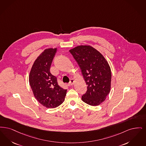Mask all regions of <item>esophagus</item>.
Here are the masks:
<instances>
[{
    "label": "esophagus",
    "mask_w": 146,
    "mask_h": 146,
    "mask_svg": "<svg viewBox=\"0 0 146 146\" xmlns=\"http://www.w3.org/2000/svg\"><path fill=\"white\" fill-rule=\"evenodd\" d=\"M74 82H75V80L72 78V79L70 80V82L69 83V86H72V85H73L74 84Z\"/></svg>",
    "instance_id": "obj_1"
}]
</instances>
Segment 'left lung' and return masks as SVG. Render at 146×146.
Returning a JSON list of instances; mask_svg holds the SVG:
<instances>
[{
  "mask_svg": "<svg viewBox=\"0 0 146 146\" xmlns=\"http://www.w3.org/2000/svg\"><path fill=\"white\" fill-rule=\"evenodd\" d=\"M69 51L80 67L87 85V90L82 96L83 102L93 106L99 105L111 89V71L107 60L90 46H78Z\"/></svg>",
  "mask_w": 146,
  "mask_h": 146,
  "instance_id": "1",
  "label": "left lung"
}]
</instances>
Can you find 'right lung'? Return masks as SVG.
Returning <instances> with one entry per match:
<instances>
[{"label": "right lung", "instance_id": "add662e5", "mask_svg": "<svg viewBox=\"0 0 146 146\" xmlns=\"http://www.w3.org/2000/svg\"><path fill=\"white\" fill-rule=\"evenodd\" d=\"M57 48L44 50L34 62L29 76L30 86L36 99L46 108H55L65 100L66 89L60 87L57 77L50 72Z\"/></svg>", "mask_w": 146, "mask_h": 146}]
</instances>
